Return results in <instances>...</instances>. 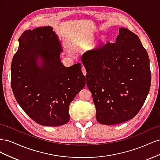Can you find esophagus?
<instances>
[{"label":"esophagus","mask_w":160,"mask_h":160,"mask_svg":"<svg viewBox=\"0 0 160 160\" xmlns=\"http://www.w3.org/2000/svg\"><path fill=\"white\" fill-rule=\"evenodd\" d=\"M81 70H82V72H83V74L84 75H86V74H87V71H86V69H85V68L84 67H82Z\"/></svg>","instance_id":"obj_1"}]
</instances>
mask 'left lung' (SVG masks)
Listing matches in <instances>:
<instances>
[{"label": "left lung", "mask_w": 160, "mask_h": 160, "mask_svg": "<svg viewBox=\"0 0 160 160\" xmlns=\"http://www.w3.org/2000/svg\"><path fill=\"white\" fill-rule=\"evenodd\" d=\"M81 61L98 122L111 125L133 119L151 85L149 59L138 36L120 28L115 43L85 52Z\"/></svg>", "instance_id": "left-lung-1"}]
</instances>
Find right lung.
<instances>
[{
    "label": "right lung",
    "instance_id": "add662e5",
    "mask_svg": "<svg viewBox=\"0 0 160 160\" xmlns=\"http://www.w3.org/2000/svg\"><path fill=\"white\" fill-rule=\"evenodd\" d=\"M18 42L11 64V88L18 103L38 124L68 123L69 105L85 85L81 64L67 67L61 62L62 47L51 27L27 30Z\"/></svg>",
    "mask_w": 160,
    "mask_h": 160
}]
</instances>
